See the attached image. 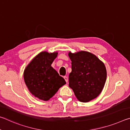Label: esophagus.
I'll use <instances>...</instances> for the list:
<instances>
[{
    "label": "esophagus",
    "mask_w": 130,
    "mask_h": 130,
    "mask_svg": "<svg viewBox=\"0 0 130 130\" xmlns=\"http://www.w3.org/2000/svg\"><path fill=\"white\" fill-rule=\"evenodd\" d=\"M64 79H65V81L67 83H68V77L67 76H64Z\"/></svg>",
    "instance_id": "esophagus-1"
}]
</instances>
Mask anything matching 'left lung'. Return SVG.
<instances>
[{
  "label": "left lung",
  "instance_id": "1",
  "mask_svg": "<svg viewBox=\"0 0 130 130\" xmlns=\"http://www.w3.org/2000/svg\"><path fill=\"white\" fill-rule=\"evenodd\" d=\"M72 72L69 75V86L77 99L88 102L98 97L107 78L105 65L94 54L81 51L69 53Z\"/></svg>",
  "mask_w": 130,
  "mask_h": 130
}]
</instances>
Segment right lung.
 <instances>
[{
	"instance_id": "obj_1",
	"label": "right lung",
	"mask_w": 130,
	"mask_h": 130,
	"mask_svg": "<svg viewBox=\"0 0 130 130\" xmlns=\"http://www.w3.org/2000/svg\"><path fill=\"white\" fill-rule=\"evenodd\" d=\"M57 54L41 52L25 70L24 80L26 86L31 93L41 100H49L66 84L64 78L51 67Z\"/></svg>"
}]
</instances>
